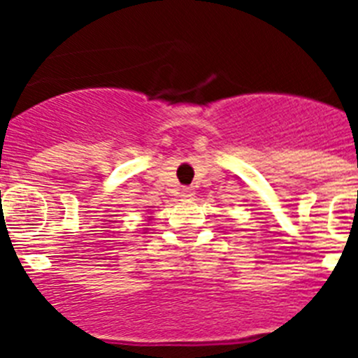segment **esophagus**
I'll return each mask as SVG.
<instances>
[{"label":"esophagus","mask_w":358,"mask_h":358,"mask_svg":"<svg viewBox=\"0 0 358 358\" xmlns=\"http://www.w3.org/2000/svg\"><path fill=\"white\" fill-rule=\"evenodd\" d=\"M194 195H195V192L192 188H182V192H181L182 199H192Z\"/></svg>","instance_id":"1"}]
</instances>
